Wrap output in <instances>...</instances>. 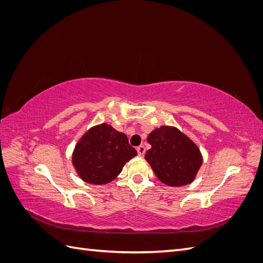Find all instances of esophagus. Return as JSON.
<instances>
[{
    "mask_svg": "<svg viewBox=\"0 0 263 263\" xmlns=\"http://www.w3.org/2000/svg\"><path fill=\"white\" fill-rule=\"evenodd\" d=\"M137 153H138V156H140V157H142L145 155V153H146V148H145V146H138L137 147Z\"/></svg>",
    "mask_w": 263,
    "mask_h": 263,
    "instance_id": "34e87169",
    "label": "esophagus"
}]
</instances>
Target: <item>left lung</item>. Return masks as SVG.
Instances as JSON below:
<instances>
[{"mask_svg": "<svg viewBox=\"0 0 263 263\" xmlns=\"http://www.w3.org/2000/svg\"><path fill=\"white\" fill-rule=\"evenodd\" d=\"M151 148L145 159L156 177L170 186L192 182L202 164V155L194 142L174 127L161 126L148 136Z\"/></svg>", "mask_w": 263, "mask_h": 263, "instance_id": "obj_1", "label": "left lung"}]
</instances>
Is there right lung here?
Here are the masks:
<instances>
[{
    "mask_svg": "<svg viewBox=\"0 0 263 263\" xmlns=\"http://www.w3.org/2000/svg\"><path fill=\"white\" fill-rule=\"evenodd\" d=\"M136 155V149L129 145L125 134L102 124L93 127L78 141L72 163L83 181L91 184H106Z\"/></svg>",
    "mask_w": 263,
    "mask_h": 263,
    "instance_id": "obj_1",
    "label": "right lung"
}]
</instances>
